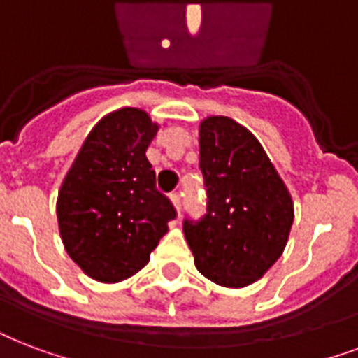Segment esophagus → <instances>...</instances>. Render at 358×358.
Instances as JSON below:
<instances>
[{
	"label": "esophagus",
	"instance_id": "esophagus-1",
	"mask_svg": "<svg viewBox=\"0 0 358 358\" xmlns=\"http://www.w3.org/2000/svg\"><path fill=\"white\" fill-rule=\"evenodd\" d=\"M171 201H173V204L176 206V210H182V197H180L178 191H174V193H171Z\"/></svg>",
	"mask_w": 358,
	"mask_h": 358
}]
</instances>
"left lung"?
<instances>
[{
  "label": "left lung",
  "mask_w": 358,
  "mask_h": 358,
  "mask_svg": "<svg viewBox=\"0 0 358 358\" xmlns=\"http://www.w3.org/2000/svg\"><path fill=\"white\" fill-rule=\"evenodd\" d=\"M199 146L206 212L199 220L185 215V240L201 274L223 287H245L283 253L293 201L263 146L234 120H204Z\"/></svg>",
  "instance_id": "left-lung-1"
}]
</instances>
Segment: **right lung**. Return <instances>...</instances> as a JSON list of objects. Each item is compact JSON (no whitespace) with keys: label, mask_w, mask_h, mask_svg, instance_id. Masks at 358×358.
<instances>
[{"label":"right lung","mask_w":358,"mask_h":358,"mask_svg":"<svg viewBox=\"0 0 358 358\" xmlns=\"http://www.w3.org/2000/svg\"><path fill=\"white\" fill-rule=\"evenodd\" d=\"M155 133L138 108L108 114L90 131L62 184L56 210L65 250L97 282H122L146 266L176 217L146 159Z\"/></svg>","instance_id":"add662e5"}]
</instances>
